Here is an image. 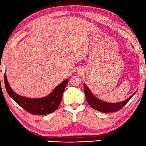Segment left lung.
I'll list each match as a JSON object with an SVG mask.
<instances>
[{"instance_id": "left-lung-1", "label": "left lung", "mask_w": 146, "mask_h": 146, "mask_svg": "<svg viewBox=\"0 0 146 146\" xmlns=\"http://www.w3.org/2000/svg\"><path fill=\"white\" fill-rule=\"evenodd\" d=\"M83 85H84V92L86 99V100H87L88 104L90 105L92 108H94V109L104 113L115 112V111L120 110L121 108L124 107L125 105L127 104V102L131 100V98L136 93L135 92L134 94H132L131 97L128 98L127 100L122 102H119V103L115 104L107 103V102H103L99 100L97 98H96L95 96L92 94L91 91L90 90L89 88L86 86L85 83Z\"/></svg>"}]
</instances>
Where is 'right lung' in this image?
<instances>
[{
	"label": "right lung",
	"instance_id": "1",
	"mask_svg": "<svg viewBox=\"0 0 146 146\" xmlns=\"http://www.w3.org/2000/svg\"><path fill=\"white\" fill-rule=\"evenodd\" d=\"M68 82V80H65L47 97L41 98H29L19 95L12 90L9 85L5 73L4 74L5 86L8 94L24 110L36 115L51 113L57 109Z\"/></svg>",
	"mask_w": 146,
	"mask_h": 146
}]
</instances>
